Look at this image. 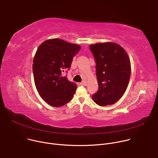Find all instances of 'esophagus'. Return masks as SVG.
Returning <instances> with one entry per match:
<instances>
[{
  "instance_id": "1",
  "label": "esophagus",
  "mask_w": 158,
  "mask_h": 158,
  "mask_svg": "<svg viewBox=\"0 0 158 158\" xmlns=\"http://www.w3.org/2000/svg\"><path fill=\"white\" fill-rule=\"evenodd\" d=\"M78 84L79 85H87V84H86V82L85 81H84L82 82H81V83H78Z\"/></svg>"
}]
</instances>
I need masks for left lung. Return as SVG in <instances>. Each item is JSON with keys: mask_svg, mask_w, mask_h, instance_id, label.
I'll list each match as a JSON object with an SVG mask.
<instances>
[{"mask_svg": "<svg viewBox=\"0 0 158 158\" xmlns=\"http://www.w3.org/2000/svg\"><path fill=\"white\" fill-rule=\"evenodd\" d=\"M96 63L98 92L93 101L101 106L116 103L124 94L131 76V62L126 51L114 42L89 46Z\"/></svg>", "mask_w": 158, "mask_h": 158, "instance_id": "8db88e82", "label": "left lung"}]
</instances>
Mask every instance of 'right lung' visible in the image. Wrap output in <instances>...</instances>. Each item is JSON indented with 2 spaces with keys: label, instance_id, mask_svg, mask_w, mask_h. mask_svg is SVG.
I'll return each mask as SVG.
<instances>
[{
  "label": "right lung",
  "instance_id": "right-lung-1",
  "mask_svg": "<svg viewBox=\"0 0 158 158\" xmlns=\"http://www.w3.org/2000/svg\"><path fill=\"white\" fill-rule=\"evenodd\" d=\"M81 46L60 39H51L39 46L33 59L34 82L40 96L49 105L61 107L69 102L77 85L62 73L69 70Z\"/></svg>",
  "mask_w": 158,
  "mask_h": 158
}]
</instances>
